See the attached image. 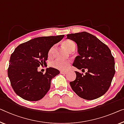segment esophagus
<instances>
[{
	"label": "esophagus",
	"mask_w": 124,
	"mask_h": 124,
	"mask_svg": "<svg viewBox=\"0 0 124 124\" xmlns=\"http://www.w3.org/2000/svg\"><path fill=\"white\" fill-rule=\"evenodd\" d=\"M60 73L61 74H66L67 73V72L66 71H60Z\"/></svg>",
	"instance_id": "34e87169"
}]
</instances>
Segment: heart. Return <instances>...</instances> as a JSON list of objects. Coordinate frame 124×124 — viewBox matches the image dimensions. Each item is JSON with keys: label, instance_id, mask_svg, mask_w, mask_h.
I'll return each instance as SVG.
<instances>
[{"label": "heart", "instance_id": "1", "mask_svg": "<svg viewBox=\"0 0 124 124\" xmlns=\"http://www.w3.org/2000/svg\"><path fill=\"white\" fill-rule=\"evenodd\" d=\"M63 45L64 48L69 52L74 51L76 48L75 43L71 40H66L65 41H64L63 43ZM53 48H54L53 47L49 49L48 52L49 56H52V54L53 51ZM70 64V62L69 61H64L56 60L52 62L50 64L51 67L56 68V69L60 70H65L68 67Z\"/></svg>", "mask_w": 124, "mask_h": 124}]
</instances>
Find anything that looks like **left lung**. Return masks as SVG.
<instances>
[{"label": "left lung", "instance_id": "left-lung-1", "mask_svg": "<svg viewBox=\"0 0 124 124\" xmlns=\"http://www.w3.org/2000/svg\"><path fill=\"white\" fill-rule=\"evenodd\" d=\"M67 38L76 42L78 56L72 65L87 69L85 75L75 71L76 78L70 82L72 89L82 99L92 100L106 93L115 73V60L108 46L86 32L69 34Z\"/></svg>", "mask_w": 124, "mask_h": 124}]
</instances>
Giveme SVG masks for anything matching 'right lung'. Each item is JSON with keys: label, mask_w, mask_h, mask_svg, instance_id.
Here are the masks:
<instances>
[{"label": "right lung", "mask_w": 124, "mask_h": 124, "mask_svg": "<svg viewBox=\"0 0 124 124\" xmlns=\"http://www.w3.org/2000/svg\"><path fill=\"white\" fill-rule=\"evenodd\" d=\"M64 35L40 37L21 44L11 54L8 75L17 95L28 101L42 99L49 91L51 80L60 73L56 68H46L44 74L38 67L47 60L49 51Z\"/></svg>", "instance_id": "right-lung-1"}]
</instances>
